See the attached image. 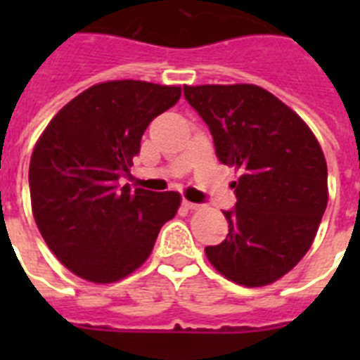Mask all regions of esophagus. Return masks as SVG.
Returning <instances> with one entry per match:
<instances>
[{"instance_id":"1","label":"esophagus","mask_w":360,"mask_h":360,"mask_svg":"<svg viewBox=\"0 0 360 360\" xmlns=\"http://www.w3.org/2000/svg\"><path fill=\"white\" fill-rule=\"evenodd\" d=\"M184 207L186 209H189V211H198L200 207H202V205H200V203H195V202H189V200H184Z\"/></svg>"}]
</instances>
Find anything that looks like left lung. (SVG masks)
I'll return each instance as SVG.
<instances>
[{"label": "left lung", "instance_id": "left-lung-1", "mask_svg": "<svg viewBox=\"0 0 360 360\" xmlns=\"http://www.w3.org/2000/svg\"><path fill=\"white\" fill-rule=\"evenodd\" d=\"M219 162L240 171L229 234L205 247L219 274L245 287L283 278L308 252L328 203L323 149L303 119L254 84L184 86Z\"/></svg>", "mask_w": 360, "mask_h": 360}]
</instances>
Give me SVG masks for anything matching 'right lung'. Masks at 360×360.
I'll use <instances>...</instances> for the list:
<instances>
[{
    "label": "right lung",
    "mask_w": 360,
    "mask_h": 360,
    "mask_svg": "<svg viewBox=\"0 0 360 360\" xmlns=\"http://www.w3.org/2000/svg\"><path fill=\"white\" fill-rule=\"evenodd\" d=\"M178 86L108 81L70 101L30 158L32 212L41 236L73 274L91 283L126 278L149 257L180 207L174 191L119 186L146 128L178 103Z\"/></svg>",
    "instance_id": "obj_1"
}]
</instances>
